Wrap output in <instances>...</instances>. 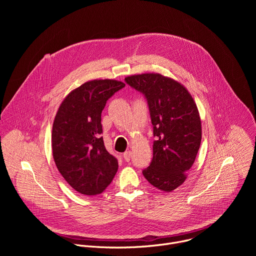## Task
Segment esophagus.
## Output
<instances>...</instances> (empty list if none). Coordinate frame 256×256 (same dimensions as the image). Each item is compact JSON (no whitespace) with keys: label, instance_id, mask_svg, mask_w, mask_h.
Masks as SVG:
<instances>
[{"label":"esophagus","instance_id":"1","mask_svg":"<svg viewBox=\"0 0 256 256\" xmlns=\"http://www.w3.org/2000/svg\"><path fill=\"white\" fill-rule=\"evenodd\" d=\"M130 157H132V152L130 151H126L124 153V158L126 162H128L130 160Z\"/></svg>","mask_w":256,"mask_h":256}]
</instances>
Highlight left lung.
Masks as SVG:
<instances>
[{"label": "left lung", "instance_id": "obj_1", "mask_svg": "<svg viewBox=\"0 0 256 256\" xmlns=\"http://www.w3.org/2000/svg\"><path fill=\"white\" fill-rule=\"evenodd\" d=\"M124 80L147 99L157 138L152 162L142 174L153 186L170 192L186 181L200 150L202 122L196 104L184 85L158 72Z\"/></svg>", "mask_w": 256, "mask_h": 256}]
</instances>
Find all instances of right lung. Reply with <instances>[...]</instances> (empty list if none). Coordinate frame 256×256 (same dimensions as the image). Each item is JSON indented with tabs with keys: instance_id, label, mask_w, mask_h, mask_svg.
<instances>
[{
	"instance_id": "add662e5",
	"label": "right lung",
	"mask_w": 256,
	"mask_h": 256,
	"mask_svg": "<svg viewBox=\"0 0 256 256\" xmlns=\"http://www.w3.org/2000/svg\"><path fill=\"white\" fill-rule=\"evenodd\" d=\"M126 84L110 79L92 80L70 91L56 114L52 148L56 168L81 194L95 196L112 184L118 169L105 149L101 112L106 101Z\"/></svg>"
}]
</instances>
